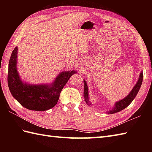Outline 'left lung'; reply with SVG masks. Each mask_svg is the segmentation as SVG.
<instances>
[{
	"instance_id": "left-lung-1",
	"label": "left lung",
	"mask_w": 152,
	"mask_h": 152,
	"mask_svg": "<svg viewBox=\"0 0 152 152\" xmlns=\"http://www.w3.org/2000/svg\"><path fill=\"white\" fill-rule=\"evenodd\" d=\"M142 80H143V72L142 71H141V72L139 74V78H138V81L137 82L136 84L133 87V88L132 89L131 92L129 93L127 96H125L124 99H123L122 100H120L118 102H115L114 106L112 108V110H110L109 111L107 112L108 114H115V113H117L121 111L122 110L125 109V108H127V106L129 105L132 101H133L134 99L135 98V96H137V93L139 91V89L141 87L142 83ZM83 84H84V89H83V97L85 99V101L86 104L90 106L92 105L89 101V93H88V85H87V83L85 81V80H83Z\"/></svg>"
}]
</instances>
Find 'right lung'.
<instances>
[{
	"instance_id": "add662e5",
	"label": "right lung",
	"mask_w": 152,
	"mask_h": 152,
	"mask_svg": "<svg viewBox=\"0 0 152 152\" xmlns=\"http://www.w3.org/2000/svg\"><path fill=\"white\" fill-rule=\"evenodd\" d=\"M18 48L13 50L8 64V84L11 94L16 101L31 110L45 111L54 107L59 99L60 93L70 76L76 70L63 71L51 83L30 84L23 82L17 69Z\"/></svg>"
}]
</instances>
